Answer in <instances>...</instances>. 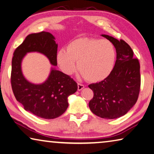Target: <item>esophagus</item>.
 <instances>
[{
    "label": "esophagus",
    "instance_id": "esophagus-1",
    "mask_svg": "<svg viewBox=\"0 0 154 154\" xmlns=\"http://www.w3.org/2000/svg\"><path fill=\"white\" fill-rule=\"evenodd\" d=\"M84 88H85V85H83L82 84H80V83H79V84H78V90L79 91H81Z\"/></svg>",
    "mask_w": 154,
    "mask_h": 154
}]
</instances>
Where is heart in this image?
<instances>
[{
  "mask_svg": "<svg viewBox=\"0 0 154 154\" xmlns=\"http://www.w3.org/2000/svg\"><path fill=\"white\" fill-rule=\"evenodd\" d=\"M116 50L108 40L79 38L70 42L67 50L61 48L57 53V61L65 74H72L78 68L90 82L101 81L114 68Z\"/></svg>",
  "mask_w": 154,
  "mask_h": 154,
  "instance_id": "b5f03b06",
  "label": "heart"
}]
</instances>
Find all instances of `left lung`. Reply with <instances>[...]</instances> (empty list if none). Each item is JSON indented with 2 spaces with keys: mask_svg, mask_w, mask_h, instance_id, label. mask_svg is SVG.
I'll use <instances>...</instances> for the list:
<instances>
[{
  "mask_svg": "<svg viewBox=\"0 0 154 154\" xmlns=\"http://www.w3.org/2000/svg\"><path fill=\"white\" fill-rule=\"evenodd\" d=\"M101 36L114 44L116 61L106 79L88 85L94 93L88 106L97 116L116 119L125 115L137 101L141 87L140 64L125 41L108 35Z\"/></svg>",
  "mask_w": 154,
  "mask_h": 154,
  "instance_id": "obj_1",
  "label": "left lung"
}]
</instances>
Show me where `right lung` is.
I'll use <instances>...</instances> for the list:
<instances>
[{"label": "right lung", "mask_w": 154, "mask_h": 154, "mask_svg": "<svg viewBox=\"0 0 154 154\" xmlns=\"http://www.w3.org/2000/svg\"><path fill=\"white\" fill-rule=\"evenodd\" d=\"M49 32L29 34L16 48L12 59L11 82L17 101L24 109L44 119L60 116L68 107L67 97L78 89V85L68 75L51 67L48 79L42 84H33L26 79L21 71V61L27 53L45 55L56 66L57 44Z\"/></svg>", "instance_id": "add662e5"}]
</instances>
